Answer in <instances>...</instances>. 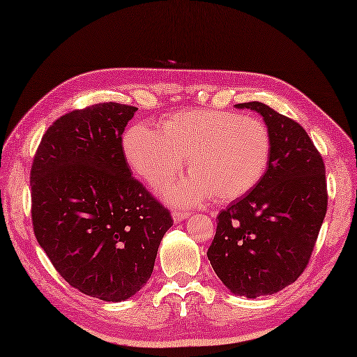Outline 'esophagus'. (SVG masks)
<instances>
[{"instance_id": "esophagus-1", "label": "esophagus", "mask_w": 357, "mask_h": 357, "mask_svg": "<svg viewBox=\"0 0 357 357\" xmlns=\"http://www.w3.org/2000/svg\"><path fill=\"white\" fill-rule=\"evenodd\" d=\"M173 219H174V221H176V222H181V221H184V219L185 218H188V213H187V211H179V210H173Z\"/></svg>"}]
</instances>
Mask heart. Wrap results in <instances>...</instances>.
<instances>
[{
	"label": "heart",
	"mask_w": 357,
	"mask_h": 357,
	"mask_svg": "<svg viewBox=\"0 0 357 357\" xmlns=\"http://www.w3.org/2000/svg\"><path fill=\"white\" fill-rule=\"evenodd\" d=\"M133 172L153 187L169 184L188 156L193 176L167 190L178 204H198L215 196L231 202L261 183L271 159V135L262 119L234 112L192 109L173 112L161 130L130 127L123 139Z\"/></svg>",
	"instance_id": "obj_1"
}]
</instances>
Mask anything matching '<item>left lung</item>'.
<instances>
[{"label":"left lung","instance_id":"obj_1","mask_svg":"<svg viewBox=\"0 0 357 357\" xmlns=\"http://www.w3.org/2000/svg\"><path fill=\"white\" fill-rule=\"evenodd\" d=\"M271 159L261 183L216 218L207 252L218 278L234 294L257 298L293 284L307 268L328 206L325 165L304 127L264 102Z\"/></svg>","mask_w":357,"mask_h":357}]
</instances>
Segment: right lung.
I'll return each instance as SVG.
<instances>
[{
	"instance_id": "right-lung-1",
	"label": "right lung",
	"mask_w": 357,
	"mask_h": 357,
	"mask_svg": "<svg viewBox=\"0 0 357 357\" xmlns=\"http://www.w3.org/2000/svg\"><path fill=\"white\" fill-rule=\"evenodd\" d=\"M136 110L101 102L66 113L43 135L30 170L38 244L66 282L107 302L146 285L173 225L124 156L123 132Z\"/></svg>"
}]
</instances>
